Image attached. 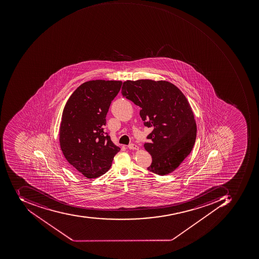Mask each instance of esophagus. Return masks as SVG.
Wrapping results in <instances>:
<instances>
[{
  "label": "esophagus",
  "mask_w": 259,
  "mask_h": 259,
  "mask_svg": "<svg viewBox=\"0 0 259 259\" xmlns=\"http://www.w3.org/2000/svg\"><path fill=\"white\" fill-rule=\"evenodd\" d=\"M128 149L131 150H139V147L137 145H134V144H131V145H128Z\"/></svg>",
  "instance_id": "obj_1"
}]
</instances>
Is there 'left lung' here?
Wrapping results in <instances>:
<instances>
[{"instance_id":"1","label":"left lung","mask_w":259,"mask_h":259,"mask_svg":"<svg viewBox=\"0 0 259 259\" xmlns=\"http://www.w3.org/2000/svg\"><path fill=\"white\" fill-rule=\"evenodd\" d=\"M121 94L139 106L145 126L153 128L144 145L152 158L148 170L160 176L174 172L192 151L197 132L183 93L167 81L139 79L124 81Z\"/></svg>"}]
</instances>
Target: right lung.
<instances>
[{"label": "right lung", "instance_id": "obj_1", "mask_svg": "<svg viewBox=\"0 0 259 259\" xmlns=\"http://www.w3.org/2000/svg\"><path fill=\"white\" fill-rule=\"evenodd\" d=\"M122 81L93 80L76 89L66 103L60 127V145L71 169L97 178L111 168L120 148L104 131L106 115Z\"/></svg>", "mask_w": 259, "mask_h": 259}]
</instances>
